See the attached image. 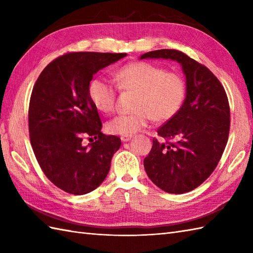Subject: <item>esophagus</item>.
I'll return each mask as SVG.
<instances>
[{"label":"esophagus","instance_id":"34e87169","mask_svg":"<svg viewBox=\"0 0 253 253\" xmlns=\"http://www.w3.org/2000/svg\"><path fill=\"white\" fill-rule=\"evenodd\" d=\"M131 137H132L131 135H130V136H122V137H121V140H122L123 142H127V141L130 140Z\"/></svg>","mask_w":253,"mask_h":253}]
</instances>
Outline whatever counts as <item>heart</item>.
Wrapping results in <instances>:
<instances>
[{
  "label": "heart",
  "instance_id": "b5f03b06",
  "mask_svg": "<svg viewBox=\"0 0 253 253\" xmlns=\"http://www.w3.org/2000/svg\"><path fill=\"white\" fill-rule=\"evenodd\" d=\"M118 89L136 92L133 112L117 115L106 124V130L113 135L130 136L146 127L149 121L166 122L173 118L184 104L187 85L181 75L148 62H135L124 65L115 73ZM89 98L96 110L110 113L114 109L117 89L102 77H94L88 88Z\"/></svg>",
  "mask_w": 253,
  "mask_h": 253
}]
</instances>
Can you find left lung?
Returning <instances> with one entry per match:
<instances>
[{
  "label": "left lung",
  "mask_w": 253,
  "mask_h": 253,
  "mask_svg": "<svg viewBox=\"0 0 253 253\" xmlns=\"http://www.w3.org/2000/svg\"><path fill=\"white\" fill-rule=\"evenodd\" d=\"M143 58H169L186 75L187 94L177 114L158 129L143 160L149 178L169 193L196 189L215 169L226 147L230 111L225 89L208 67L178 50H157Z\"/></svg>",
  "instance_id": "8db88e82"
}]
</instances>
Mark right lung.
Masks as SVG:
<instances>
[{"instance_id": "obj_1", "label": "right lung", "mask_w": 253, "mask_h": 253, "mask_svg": "<svg viewBox=\"0 0 253 253\" xmlns=\"http://www.w3.org/2000/svg\"><path fill=\"white\" fill-rule=\"evenodd\" d=\"M126 53L71 52L47 65L32 89L28 122L36 159L60 189L85 195L109 174L121 139L101 132L102 122L88 93L93 75ZM88 137L92 144L84 146Z\"/></svg>"}]
</instances>
